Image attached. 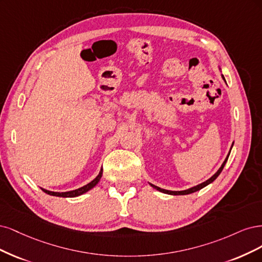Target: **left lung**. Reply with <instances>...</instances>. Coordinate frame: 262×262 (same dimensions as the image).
<instances>
[{
	"label": "left lung",
	"mask_w": 262,
	"mask_h": 262,
	"mask_svg": "<svg viewBox=\"0 0 262 262\" xmlns=\"http://www.w3.org/2000/svg\"><path fill=\"white\" fill-rule=\"evenodd\" d=\"M219 69H220V67H219ZM220 71H221V69H220ZM221 76H222V78H223V80L225 81V78H224V76H223V74H221ZM226 82V81H225ZM233 145H234V142L232 143V147H231V149H230V151H229V154H227V156H226V158H225V160H224V162L222 163V165L220 166V168H219V170L210 177L209 180H207L206 182H204V183H201V184H199V185H197V186H193V187H191V188H188V189H186V190H179V191H174V190H167V189H163V188H160V187H158V186H156V185H154V184H151V183H149L150 184V186H152L155 189H157V190H159V191H161V192H164V193H167V195H173V196H180V195H189V193H192V192H195V191H198V190H200V189H202L204 187H206L207 185H209V184H211L212 183L216 177L220 175V173L222 172V170H223V167H224V165H225V163L227 162V159H229V156H230V154H231V150H232V148H233Z\"/></svg>",
	"instance_id": "1"
}]
</instances>
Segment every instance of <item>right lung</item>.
Masks as SVG:
<instances>
[{"mask_svg":"<svg viewBox=\"0 0 262 262\" xmlns=\"http://www.w3.org/2000/svg\"><path fill=\"white\" fill-rule=\"evenodd\" d=\"M102 167H101V170L98 174V176L96 177L95 180H92L90 183H88L87 185H85V186H82L80 188H77L75 190H70V191H64V192H58V191H51V190H47L45 188H41L42 190H43L46 193H48V195H51V196H56V197H64V198H73V197H78L80 195H82V193H85L87 191H89L90 189L94 188L96 185L99 183L100 179L102 177Z\"/></svg>","mask_w":262,"mask_h":262,"instance_id":"1","label":"right lung"}]
</instances>
